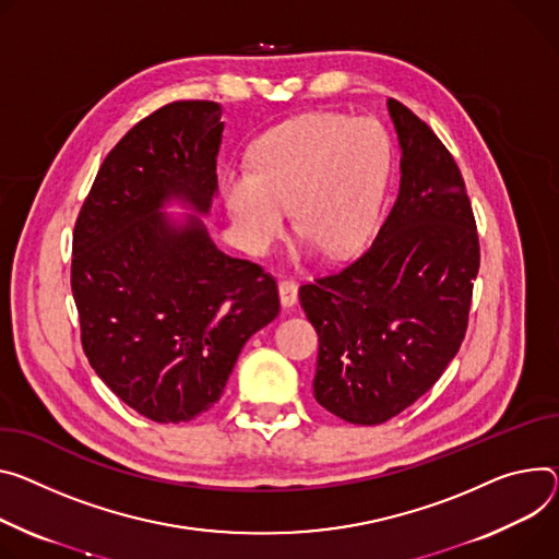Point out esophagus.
Returning a JSON list of instances; mask_svg holds the SVG:
<instances>
[{
	"instance_id": "1",
	"label": "esophagus",
	"mask_w": 559,
	"mask_h": 559,
	"mask_svg": "<svg viewBox=\"0 0 559 559\" xmlns=\"http://www.w3.org/2000/svg\"><path fill=\"white\" fill-rule=\"evenodd\" d=\"M278 294H281V306L289 310V308L296 306V300H298V285L294 281H289V278L281 281Z\"/></svg>"
}]
</instances>
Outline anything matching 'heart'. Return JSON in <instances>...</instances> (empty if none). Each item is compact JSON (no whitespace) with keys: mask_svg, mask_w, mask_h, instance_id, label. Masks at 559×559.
<instances>
[{"mask_svg":"<svg viewBox=\"0 0 559 559\" xmlns=\"http://www.w3.org/2000/svg\"><path fill=\"white\" fill-rule=\"evenodd\" d=\"M390 160V138L377 120L302 114L253 142L249 171H225V205L251 251L283 234L292 207L296 231L343 261L374 234Z\"/></svg>","mask_w":559,"mask_h":559,"instance_id":"obj_1","label":"heart"}]
</instances>
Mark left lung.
Listing matches in <instances>:
<instances>
[{
    "label": "left lung",
    "mask_w": 559,
    "mask_h": 559,
    "mask_svg": "<svg viewBox=\"0 0 559 559\" xmlns=\"http://www.w3.org/2000/svg\"><path fill=\"white\" fill-rule=\"evenodd\" d=\"M401 148L394 207L361 259L300 285L319 334L314 396L357 426L383 424L460 352L468 328L479 238L450 151L408 107L388 99Z\"/></svg>",
    "instance_id": "left-lung-1"
}]
</instances>
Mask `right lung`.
<instances>
[{"label":"right lung","instance_id":"obj_1","mask_svg":"<svg viewBox=\"0 0 559 559\" xmlns=\"http://www.w3.org/2000/svg\"><path fill=\"white\" fill-rule=\"evenodd\" d=\"M223 109L182 99L140 120L105 158L73 231L71 289L91 368L158 424L207 413L247 338L278 317L276 281L227 257L207 216L218 191Z\"/></svg>","mask_w":559,"mask_h":559}]
</instances>
